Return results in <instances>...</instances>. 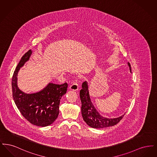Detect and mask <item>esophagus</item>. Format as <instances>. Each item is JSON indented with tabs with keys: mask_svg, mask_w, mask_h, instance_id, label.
<instances>
[{
	"mask_svg": "<svg viewBox=\"0 0 157 157\" xmlns=\"http://www.w3.org/2000/svg\"><path fill=\"white\" fill-rule=\"evenodd\" d=\"M69 88H70V90H75V91L78 90L79 89V85H78L77 81H75V82H73V83L70 86Z\"/></svg>",
	"mask_w": 157,
	"mask_h": 157,
	"instance_id": "obj_1",
	"label": "esophagus"
}]
</instances>
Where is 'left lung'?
I'll use <instances>...</instances> for the list:
<instances>
[{"instance_id": "1", "label": "left lung", "mask_w": 157, "mask_h": 157, "mask_svg": "<svg viewBox=\"0 0 157 157\" xmlns=\"http://www.w3.org/2000/svg\"><path fill=\"white\" fill-rule=\"evenodd\" d=\"M129 71L131 72V65L128 62ZM80 99L82 104L81 112L83 121L90 127L94 128H103L112 127L118 124L122 119L125 113L115 118H108L102 116L94 106L90 98L87 81L82 83V89L80 90Z\"/></svg>"}]
</instances>
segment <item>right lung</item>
Wrapping results in <instances>:
<instances>
[{"mask_svg": "<svg viewBox=\"0 0 157 157\" xmlns=\"http://www.w3.org/2000/svg\"><path fill=\"white\" fill-rule=\"evenodd\" d=\"M32 53L28 51L23 56L13 73L12 80L13 98L23 117L38 127L50 125L58 118L60 101L67 91V83L62 85L49 83L43 90L36 93L26 94L17 86V74Z\"/></svg>", "mask_w": 157, "mask_h": 157, "instance_id": "add662e5", "label": "right lung"}]
</instances>
